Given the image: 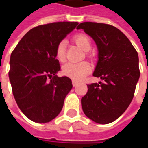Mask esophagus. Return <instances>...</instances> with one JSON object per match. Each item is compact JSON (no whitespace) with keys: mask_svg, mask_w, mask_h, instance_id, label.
Segmentation results:
<instances>
[{"mask_svg":"<svg viewBox=\"0 0 148 148\" xmlns=\"http://www.w3.org/2000/svg\"><path fill=\"white\" fill-rule=\"evenodd\" d=\"M72 85H73V86L74 87L77 86V85H78V82H75V81H73V82H72Z\"/></svg>","mask_w":148,"mask_h":148,"instance_id":"esophagus-1","label":"esophagus"}]
</instances>
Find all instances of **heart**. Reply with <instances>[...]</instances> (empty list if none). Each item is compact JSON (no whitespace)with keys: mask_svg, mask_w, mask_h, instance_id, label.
Instances as JSON below:
<instances>
[{"mask_svg":"<svg viewBox=\"0 0 148 148\" xmlns=\"http://www.w3.org/2000/svg\"><path fill=\"white\" fill-rule=\"evenodd\" d=\"M74 41L84 51H89L91 47L90 37L85 34H77L74 36ZM55 57L58 61L63 62L66 58V41L61 40L55 49ZM91 71V66L87 62L78 63L68 62L62 66V74L74 81H81Z\"/></svg>","mask_w":148,"mask_h":148,"instance_id":"obj_1","label":"heart"}]
</instances>
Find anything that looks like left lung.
<instances>
[{"instance_id": "left-lung-1", "label": "left lung", "mask_w": 148, "mask_h": 148, "mask_svg": "<svg viewBox=\"0 0 148 148\" xmlns=\"http://www.w3.org/2000/svg\"><path fill=\"white\" fill-rule=\"evenodd\" d=\"M92 37L98 49L93 76L99 84H88L82 98L87 117L97 124H109L123 114L132 101L140 75L136 50L121 31L110 24L83 22L77 29Z\"/></svg>"}]
</instances>
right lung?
Masks as SVG:
<instances>
[{
  "mask_svg": "<svg viewBox=\"0 0 148 148\" xmlns=\"http://www.w3.org/2000/svg\"><path fill=\"white\" fill-rule=\"evenodd\" d=\"M77 22H55L33 27L12 51L8 72L17 106L28 119L47 123L61 112L72 89L67 77L56 73L60 65L55 57L58 43L76 27Z\"/></svg>",
  "mask_w": 148,
  "mask_h": 148,
  "instance_id": "1",
  "label": "right lung"
}]
</instances>
